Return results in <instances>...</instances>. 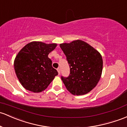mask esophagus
Returning <instances> with one entry per match:
<instances>
[{
  "mask_svg": "<svg viewBox=\"0 0 127 127\" xmlns=\"http://www.w3.org/2000/svg\"><path fill=\"white\" fill-rule=\"evenodd\" d=\"M57 70H58V73H59V74H61V69H60V68H58L57 69Z\"/></svg>",
  "mask_w": 127,
  "mask_h": 127,
  "instance_id": "34e87169",
  "label": "esophagus"
}]
</instances>
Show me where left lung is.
Instances as JSON below:
<instances>
[{
	"label": "left lung",
	"mask_w": 127,
	"mask_h": 127,
	"mask_svg": "<svg viewBox=\"0 0 127 127\" xmlns=\"http://www.w3.org/2000/svg\"><path fill=\"white\" fill-rule=\"evenodd\" d=\"M70 68L67 77L61 76L66 89L74 95H83L92 90L99 81L103 68L100 54L80 40L60 44Z\"/></svg>",
	"instance_id": "1"
}]
</instances>
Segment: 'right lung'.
Segmentation results:
<instances>
[{
    "label": "right lung",
    "mask_w": 127,
    "mask_h": 127,
    "mask_svg": "<svg viewBox=\"0 0 127 127\" xmlns=\"http://www.w3.org/2000/svg\"><path fill=\"white\" fill-rule=\"evenodd\" d=\"M56 46V43L32 42L26 45L16 56L14 62L15 72L26 90L34 93L42 92L58 74L48 56Z\"/></svg>",
    "instance_id": "1"
}]
</instances>
